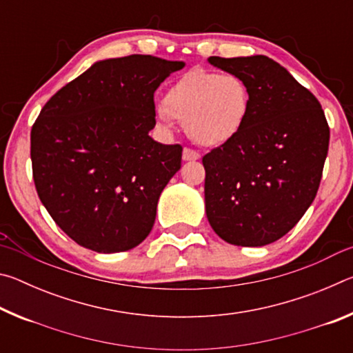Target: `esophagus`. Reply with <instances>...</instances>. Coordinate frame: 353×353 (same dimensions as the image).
Listing matches in <instances>:
<instances>
[{"instance_id": "esophagus-1", "label": "esophagus", "mask_w": 353, "mask_h": 353, "mask_svg": "<svg viewBox=\"0 0 353 353\" xmlns=\"http://www.w3.org/2000/svg\"><path fill=\"white\" fill-rule=\"evenodd\" d=\"M201 154L198 151H194V149H190V148H183V152H182V159L185 162H191V160H199Z\"/></svg>"}]
</instances>
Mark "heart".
I'll return each instance as SVG.
<instances>
[{"label":"heart","instance_id":"b5f03b06","mask_svg":"<svg viewBox=\"0 0 353 353\" xmlns=\"http://www.w3.org/2000/svg\"><path fill=\"white\" fill-rule=\"evenodd\" d=\"M252 98L248 83L236 74L193 68L166 90L155 115L165 128L172 118L185 124L188 137L201 146L214 148L235 140L248 123Z\"/></svg>","mask_w":353,"mask_h":353}]
</instances>
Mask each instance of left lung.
<instances>
[{
  "label": "left lung",
  "mask_w": 353,
  "mask_h": 353,
  "mask_svg": "<svg viewBox=\"0 0 353 353\" xmlns=\"http://www.w3.org/2000/svg\"><path fill=\"white\" fill-rule=\"evenodd\" d=\"M248 83L252 107L235 140L204 155L205 212L235 246L288 234L318 193L330 129L314 94L266 56L208 57Z\"/></svg>",
  "instance_id": "left-lung-1"
}]
</instances>
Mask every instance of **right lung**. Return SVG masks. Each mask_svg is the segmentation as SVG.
I'll return each instance as SVG.
<instances>
[{
  "label": "right lung",
  "mask_w": 353,
  "mask_h": 353,
  "mask_svg": "<svg viewBox=\"0 0 353 353\" xmlns=\"http://www.w3.org/2000/svg\"><path fill=\"white\" fill-rule=\"evenodd\" d=\"M183 67L141 54L99 61L62 87L35 119V188L79 246L124 252L151 232L160 193L182 160L181 145L149 137L154 92Z\"/></svg>",
  "instance_id": "add662e5"
}]
</instances>
